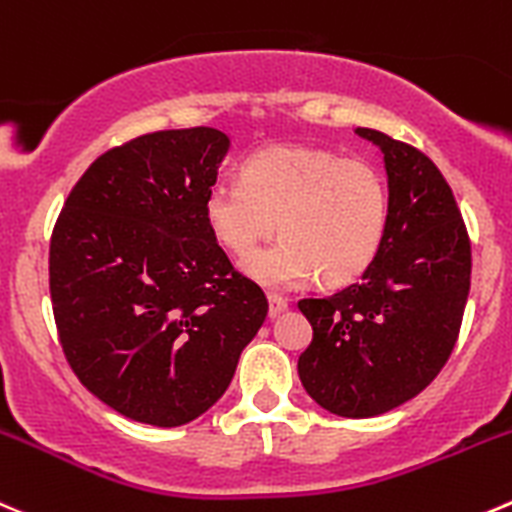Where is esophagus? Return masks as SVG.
I'll use <instances>...</instances> for the list:
<instances>
[{
	"label": "esophagus",
	"instance_id": "34e87169",
	"mask_svg": "<svg viewBox=\"0 0 512 512\" xmlns=\"http://www.w3.org/2000/svg\"><path fill=\"white\" fill-rule=\"evenodd\" d=\"M267 302H270V317H277L280 312L287 310V300L282 295H275V292L267 295Z\"/></svg>",
	"mask_w": 512,
	"mask_h": 512
}]
</instances>
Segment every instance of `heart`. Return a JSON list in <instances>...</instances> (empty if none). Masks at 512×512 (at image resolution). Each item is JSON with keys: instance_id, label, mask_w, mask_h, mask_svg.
<instances>
[{"instance_id": "b5f03b06", "label": "heart", "mask_w": 512, "mask_h": 512, "mask_svg": "<svg viewBox=\"0 0 512 512\" xmlns=\"http://www.w3.org/2000/svg\"><path fill=\"white\" fill-rule=\"evenodd\" d=\"M212 237L237 257L255 252L247 272L270 287H292L320 275L325 285L355 282L380 252L390 220L385 175L365 157L322 147L280 145L247 157L237 182L217 180L205 192Z\"/></svg>"}]
</instances>
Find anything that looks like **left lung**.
I'll list each match as a JSON object with an SVG mask.
<instances>
[{
  "label": "left lung",
  "instance_id": "left-lung-1",
  "mask_svg": "<svg viewBox=\"0 0 512 512\" xmlns=\"http://www.w3.org/2000/svg\"><path fill=\"white\" fill-rule=\"evenodd\" d=\"M390 220L360 282L297 305L312 342L297 372L320 408L372 418L423 393L448 362L470 292V237L453 190L425 152L377 130Z\"/></svg>",
  "mask_w": 512,
  "mask_h": 512
}]
</instances>
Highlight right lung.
Returning <instances> with one entry per match:
<instances>
[{
	"label": "right lung",
	"mask_w": 512,
	"mask_h": 512,
	"mask_svg": "<svg viewBox=\"0 0 512 512\" xmlns=\"http://www.w3.org/2000/svg\"><path fill=\"white\" fill-rule=\"evenodd\" d=\"M227 147L212 127L135 137L87 167L54 222L59 345L84 388L137 423L175 428L212 408L267 317L202 212Z\"/></svg>",
	"instance_id": "obj_1"
}]
</instances>
